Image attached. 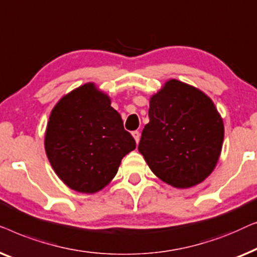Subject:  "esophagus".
Returning <instances> with one entry per match:
<instances>
[{"label": "esophagus", "mask_w": 257, "mask_h": 257, "mask_svg": "<svg viewBox=\"0 0 257 257\" xmlns=\"http://www.w3.org/2000/svg\"><path fill=\"white\" fill-rule=\"evenodd\" d=\"M133 137H134V139H135L136 143H139L140 142V137H141L140 132H137V130H135V132H133Z\"/></svg>", "instance_id": "obj_1"}]
</instances>
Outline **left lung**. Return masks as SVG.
<instances>
[{
	"instance_id": "obj_1",
	"label": "left lung",
	"mask_w": 257,
	"mask_h": 257,
	"mask_svg": "<svg viewBox=\"0 0 257 257\" xmlns=\"http://www.w3.org/2000/svg\"><path fill=\"white\" fill-rule=\"evenodd\" d=\"M139 151L155 175L187 189L211 175L223 142V123L207 95L176 79L150 99Z\"/></svg>"
}]
</instances>
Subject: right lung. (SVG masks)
<instances>
[{
    "label": "right lung",
    "mask_w": 257,
    "mask_h": 257,
    "mask_svg": "<svg viewBox=\"0 0 257 257\" xmlns=\"http://www.w3.org/2000/svg\"><path fill=\"white\" fill-rule=\"evenodd\" d=\"M135 148L109 97L93 84L65 95L50 115L46 155L58 177L78 192L103 189Z\"/></svg>",
    "instance_id": "1"
}]
</instances>
